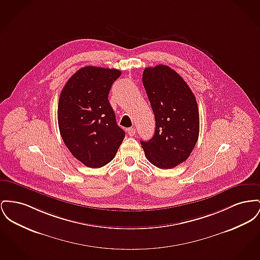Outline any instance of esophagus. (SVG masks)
Here are the masks:
<instances>
[{
  "label": "esophagus",
  "mask_w": 260,
  "mask_h": 260,
  "mask_svg": "<svg viewBox=\"0 0 260 260\" xmlns=\"http://www.w3.org/2000/svg\"><path fill=\"white\" fill-rule=\"evenodd\" d=\"M126 132H127V134H128L131 137H134V136H136L137 129H136L135 127H128V128L126 129Z\"/></svg>",
  "instance_id": "esophagus-1"
}]
</instances>
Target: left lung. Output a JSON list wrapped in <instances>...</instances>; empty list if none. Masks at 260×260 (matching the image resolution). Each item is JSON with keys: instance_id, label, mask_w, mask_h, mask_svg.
Instances as JSON below:
<instances>
[{"instance_id": "obj_1", "label": "left lung", "mask_w": 260, "mask_h": 260, "mask_svg": "<svg viewBox=\"0 0 260 260\" xmlns=\"http://www.w3.org/2000/svg\"><path fill=\"white\" fill-rule=\"evenodd\" d=\"M142 82L155 117V133L141 140L147 160L160 169L184 162L199 135L198 102L183 77L168 66L146 68Z\"/></svg>"}]
</instances>
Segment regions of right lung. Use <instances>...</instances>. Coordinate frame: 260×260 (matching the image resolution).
Returning <instances> with one entry per match:
<instances>
[{"mask_svg": "<svg viewBox=\"0 0 260 260\" xmlns=\"http://www.w3.org/2000/svg\"><path fill=\"white\" fill-rule=\"evenodd\" d=\"M122 72L87 66L71 77L59 99L58 123L69 150L89 168L113 160L124 138L108 100L114 81Z\"/></svg>", "mask_w": 260, "mask_h": 260, "instance_id": "right-lung-1", "label": "right lung"}]
</instances>
